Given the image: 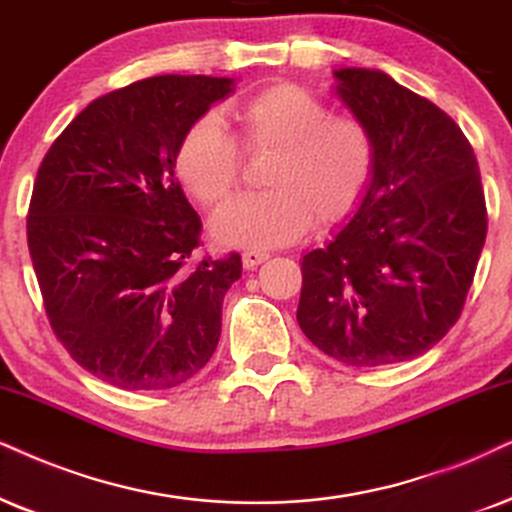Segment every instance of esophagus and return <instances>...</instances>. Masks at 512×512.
Returning <instances> with one entry per match:
<instances>
[{"mask_svg": "<svg viewBox=\"0 0 512 512\" xmlns=\"http://www.w3.org/2000/svg\"><path fill=\"white\" fill-rule=\"evenodd\" d=\"M264 260H269V252H255V250L243 252V267L245 269H257V264H262Z\"/></svg>", "mask_w": 512, "mask_h": 512, "instance_id": "1", "label": "esophagus"}]
</instances>
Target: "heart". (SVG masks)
Segmentation results:
<instances>
[{
	"label": "heart",
	"instance_id": "b5f03b06",
	"mask_svg": "<svg viewBox=\"0 0 512 512\" xmlns=\"http://www.w3.org/2000/svg\"><path fill=\"white\" fill-rule=\"evenodd\" d=\"M248 151H274L264 186L269 191L226 205L212 219L219 243L269 250L293 243L312 219L333 224L357 208L375 167L371 129L331 108L297 84H274L231 106ZM174 167L200 203L215 208L236 191L241 148L217 115L186 129Z\"/></svg>",
	"mask_w": 512,
	"mask_h": 512
}]
</instances>
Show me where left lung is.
I'll return each instance as SVG.
<instances>
[{"label":"left lung","mask_w":512,"mask_h":512,"mask_svg":"<svg viewBox=\"0 0 512 512\" xmlns=\"http://www.w3.org/2000/svg\"><path fill=\"white\" fill-rule=\"evenodd\" d=\"M333 77L371 129L375 167L349 222L302 257L297 323L342 364H399L461 316L487 238L480 167L461 127L383 70Z\"/></svg>","instance_id":"8db88e82"}]
</instances>
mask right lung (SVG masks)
I'll use <instances>...</instances> for the list:
<instances>
[{
	"mask_svg": "<svg viewBox=\"0 0 512 512\" xmlns=\"http://www.w3.org/2000/svg\"><path fill=\"white\" fill-rule=\"evenodd\" d=\"M234 77L158 75L89 103L44 155L28 248L68 354L122 390H170L208 364L241 255L191 262L200 217L174 179L184 132Z\"/></svg>",
	"mask_w": 512,
	"mask_h": 512,
	"instance_id": "add662e5",
	"label": "right lung"
}]
</instances>
